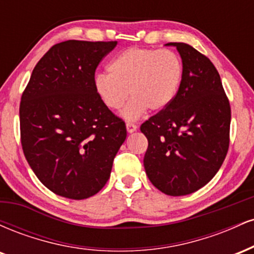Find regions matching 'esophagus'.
<instances>
[{
  "instance_id": "obj_1",
  "label": "esophagus",
  "mask_w": 254,
  "mask_h": 254,
  "mask_svg": "<svg viewBox=\"0 0 254 254\" xmlns=\"http://www.w3.org/2000/svg\"><path fill=\"white\" fill-rule=\"evenodd\" d=\"M127 132H133V131L137 130V125L135 123H130V122H127Z\"/></svg>"
}]
</instances>
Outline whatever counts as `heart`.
Listing matches in <instances>:
<instances>
[{
    "label": "heart",
    "mask_w": 254,
    "mask_h": 254,
    "mask_svg": "<svg viewBox=\"0 0 254 254\" xmlns=\"http://www.w3.org/2000/svg\"><path fill=\"white\" fill-rule=\"evenodd\" d=\"M184 63L176 51L168 49L130 48L117 55L109 72L95 76L94 88L105 106L118 111L132 98L123 117L133 121L149 109H167L179 93L184 78Z\"/></svg>",
    "instance_id": "obj_1"
}]
</instances>
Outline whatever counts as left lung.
I'll list each match as a JSON object with an SVG mask.
<instances>
[{
  "label": "left lung",
  "mask_w": 254,
  "mask_h": 254,
  "mask_svg": "<svg viewBox=\"0 0 254 254\" xmlns=\"http://www.w3.org/2000/svg\"><path fill=\"white\" fill-rule=\"evenodd\" d=\"M177 46L184 78L167 109L141 125L148 139L144 168L160 191L185 196L199 190L222 166L229 148L230 104L208 57L185 43Z\"/></svg>",
  "instance_id": "1"
}]
</instances>
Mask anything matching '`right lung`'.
<instances>
[{
	"instance_id": "add662e5",
	"label": "right lung",
	"mask_w": 254,
	"mask_h": 254,
	"mask_svg": "<svg viewBox=\"0 0 254 254\" xmlns=\"http://www.w3.org/2000/svg\"><path fill=\"white\" fill-rule=\"evenodd\" d=\"M116 45L58 43L40 58L22 92V150L38 179L58 196L84 199L98 193L127 138L124 121L94 88L99 63Z\"/></svg>"
}]
</instances>
